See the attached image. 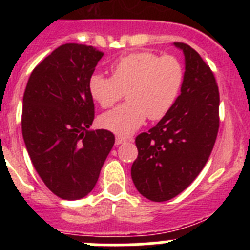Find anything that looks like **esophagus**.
<instances>
[{"mask_svg": "<svg viewBox=\"0 0 250 250\" xmlns=\"http://www.w3.org/2000/svg\"><path fill=\"white\" fill-rule=\"evenodd\" d=\"M126 139L125 138H121V136H116V139H115V144L116 145H120V144H124V143H126Z\"/></svg>", "mask_w": 250, "mask_h": 250, "instance_id": "obj_1", "label": "esophagus"}]
</instances>
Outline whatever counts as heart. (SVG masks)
Here are the masks:
<instances>
[{
  "label": "heart",
  "instance_id": "obj_1",
  "mask_svg": "<svg viewBox=\"0 0 250 250\" xmlns=\"http://www.w3.org/2000/svg\"><path fill=\"white\" fill-rule=\"evenodd\" d=\"M111 77L92 74L89 92L101 107H110L123 98L127 101L105 112L99 123L116 135L129 136L146 118L160 120L171 110L182 90L184 70L173 56L141 51L119 57L110 65Z\"/></svg>",
  "mask_w": 250,
  "mask_h": 250
}]
</instances>
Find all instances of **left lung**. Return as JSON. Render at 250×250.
<instances>
[{
    "label": "left lung",
    "instance_id": "obj_1",
    "mask_svg": "<svg viewBox=\"0 0 250 250\" xmlns=\"http://www.w3.org/2000/svg\"><path fill=\"white\" fill-rule=\"evenodd\" d=\"M185 61L180 95L149 132L136 136L131 178L139 193L165 202L185 190L207 164L219 129V91L210 67L187 43L175 42Z\"/></svg>",
    "mask_w": 250,
    "mask_h": 250
}]
</instances>
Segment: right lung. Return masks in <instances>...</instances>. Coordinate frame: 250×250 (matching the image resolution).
Wrapping results in <instances>:
<instances>
[{
  "label": "right lung",
  "mask_w": 250,
  "mask_h": 250,
  "mask_svg": "<svg viewBox=\"0 0 250 250\" xmlns=\"http://www.w3.org/2000/svg\"><path fill=\"white\" fill-rule=\"evenodd\" d=\"M104 54L65 43L37 65L22 100V136L40 178L61 199L76 200L94 189L115 136L90 130L94 101L89 79Z\"/></svg>",
  "instance_id": "right-lung-1"
}]
</instances>
